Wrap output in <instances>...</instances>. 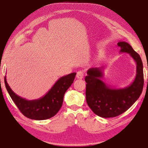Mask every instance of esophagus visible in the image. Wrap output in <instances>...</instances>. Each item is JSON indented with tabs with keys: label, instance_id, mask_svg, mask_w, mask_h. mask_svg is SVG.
I'll use <instances>...</instances> for the list:
<instances>
[{
	"label": "esophagus",
	"instance_id": "obj_1",
	"mask_svg": "<svg viewBox=\"0 0 148 148\" xmlns=\"http://www.w3.org/2000/svg\"><path fill=\"white\" fill-rule=\"evenodd\" d=\"M83 77H84V73L83 71H78L77 73V78L78 79H82L83 78Z\"/></svg>",
	"mask_w": 148,
	"mask_h": 148
}]
</instances>
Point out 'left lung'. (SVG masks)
<instances>
[{
    "instance_id": "8db88e82",
    "label": "left lung",
    "mask_w": 148,
    "mask_h": 148,
    "mask_svg": "<svg viewBox=\"0 0 148 148\" xmlns=\"http://www.w3.org/2000/svg\"><path fill=\"white\" fill-rule=\"evenodd\" d=\"M120 53H128L136 64L134 81L123 88H112L102 81L103 69L96 67L87 71L86 98L88 106L97 115L114 117L123 114L140 97L144 85L143 66L140 55L126 42H118Z\"/></svg>"
}]
</instances>
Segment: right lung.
Instances as JSON below:
<instances>
[{"mask_svg": "<svg viewBox=\"0 0 148 148\" xmlns=\"http://www.w3.org/2000/svg\"><path fill=\"white\" fill-rule=\"evenodd\" d=\"M76 73L60 78L45 95L38 99L26 100L13 92L7 82V90L13 101L25 117L30 119L42 120L53 117L61 108L65 92L73 83Z\"/></svg>", "mask_w": 148, "mask_h": 148, "instance_id": "obj_1", "label": "right lung"}]
</instances>
